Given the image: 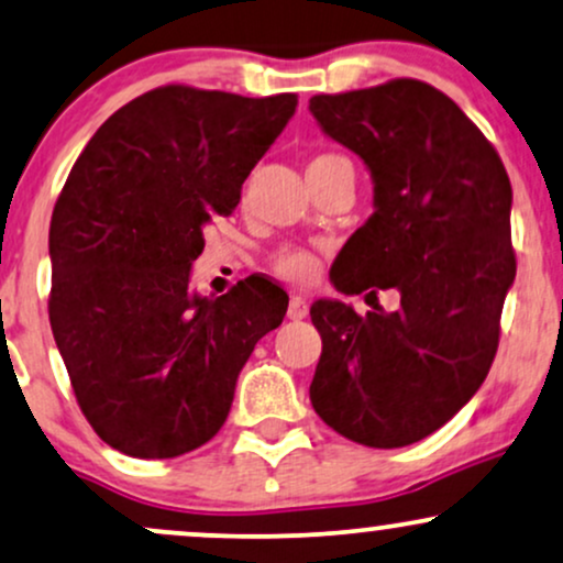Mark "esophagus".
<instances>
[{
	"label": "esophagus",
	"mask_w": 563,
	"mask_h": 563,
	"mask_svg": "<svg viewBox=\"0 0 563 563\" xmlns=\"http://www.w3.org/2000/svg\"><path fill=\"white\" fill-rule=\"evenodd\" d=\"M307 314H309V303L303 301V299H299V296H294V299H290V303H288V320L299 322Z\"/></svg>",
	"instance_id": "obj_1"
}]
</instances>
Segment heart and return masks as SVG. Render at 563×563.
I'll return each mask as SVG.
<instances>
[{"label":"heart","instance_id":"obj_1","mask_svg":"<svg viewBox=\"0 0 563 563\" xmlns=\"http://www.w3.org/2000/svg\"><path fill=\"white\" fill-rule=\"evenodd\" d=\"M341 162H349V159L343 157V154H333V152L317 154V157L309 162L307 170H320V167L341 165ZM317 267H320L317 254L301 246H280L269 254V269H273L277 277H283V280L296 283V286H307V283L314 280Z\"/></svg>","mask_w":563,"mask_h":563}]
</instances>
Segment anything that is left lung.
<instances>
[{"mask_svg": "<svg viewBox=\"0 0 563 563\" xmlns=\"http://www.w3.org/2000/svg\"><path fill=\"white\" fill-rule=\"evenodd\" d=\"M309 112L362 157L375 186V212L338 254L333 286L401 294L396 311L367 314L311 303L322 356L309 398L343 438L401 449L443 428L496 356L517 275L511 183L479 128L422 80L320 93Z\"/></svg>", "mask_w": 563, "mask_h": 563, "instance_id": "8db88e82", "label": "left lung"}]
</instances>
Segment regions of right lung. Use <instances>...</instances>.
Listing matches in <instances>:
<instances>
[{
    "label": "right lung",
    "instance_id": "add662e5",
    "mask_svg": "<svg viewBox=\"0 0 563 563\" xmlns=\"http://www.w3.org/2000/svg\"><path fill=\"white\" fill-rule=\"evenodd\" d=\"M296 93L162 86L91 135L52 212L49 322L78 406L107 445L173 459L217 435L235 380L286 317L249 277L194 294L212 217L294 118Z\"/></svg>",
    "mask_w": 563,
    "mask_h": 563
}]
</instances>
